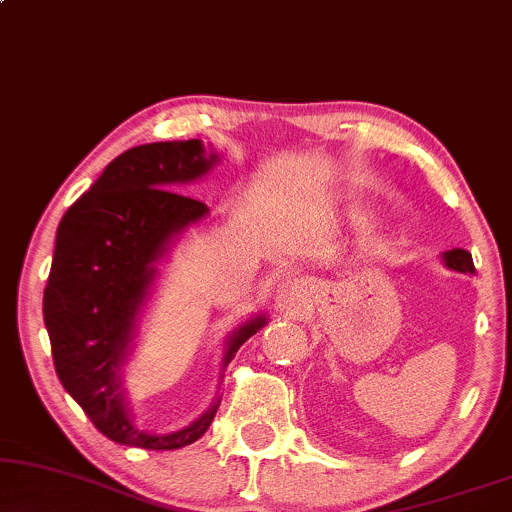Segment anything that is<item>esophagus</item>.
Wrapping results in <instances>:
<instances>
[{"instance_id": "obj_1", "label": "esophagus", "mask_w": 512, "mask_h": 512, "mask_svg": "<svg viewBox=\"0 0 512 512\" xmlns=\"http://www.w3.org/2000/svg\"><path fill=\"white\" fill-rule=\"evenodd\" d=\"M306 306V290L302 281L288 278L276 290V309L283 313H299Z\"/></svg>"}]
</instances>
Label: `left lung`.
<instances>
[{"instance_id": "1", "label": "left lung", "mask_w": 512, "mask_h": 512, "mask_svg": "<svg viewBox=\"0 0 512 512\" xmlns=\"http://www.w3.org/2000/svg\"><path fill=\"white\" fill-rule=\"evenodd\" d=\"M442 262H445L447 269L459 271V274H470V276L475 274L473 257H470V252L463 250V248H454V250L442 252Z\"/></svg>"}]
</instances>
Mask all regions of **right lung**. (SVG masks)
<instances>
[{
	"instance_id": "add662e5",
	"label": "right lung",
	"mask_w": 512,
	"mask_h": 512,
	"mask_svg": "<svg viewBox=\"0 0 512 512\" xmlns=\"http://www.w3.org/2000/svg\"><path fill=\"white\" fill-rule=\"evenodd\" d=\"M220 154L201 140L149 142L119 154L70 206L56 231L44 323L56 374L102 435L140 449L192 445L213 424L220 398L173 433L135 426L126 367L154 295L161 264L177 238L208 217L206 203L180 194L217 166ZM269 323L257 313L227 335L224 367ZM220 391V388H217Z\"/></svg>"
}]
</instances>
